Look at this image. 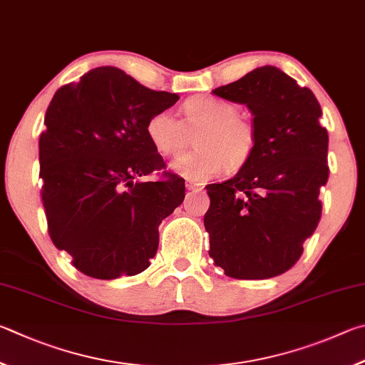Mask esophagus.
I'll return each instance as SVG.
<instances>
[{"label":"esophagus","instance_id":"34e87169","mask_svg":"<svg viewBox=\"0 0 365 365\" xmlns=\"http://www.w3.org/2000/svg\"><path fill=\"white\" fill-rule=\"evenodd\" d=\"M186 189L187 190H202V184L192 181V179H186Z\"/></svg>","mask_w":365,"mask_h":365}]
</instances>
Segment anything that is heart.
Segmentation results:
<instances>
[{
	"mask_svg": "<svg viewBox=\"0 0 365 365\" xmlns=\"http://www.w3.org/2000/svg\"><path fill=\"white\" fill-rule=\"evenodd\" d=\"M184 120L171 110L152 113L145 134L155 150L175 157L192 143L197 133V149L173 160L171 170L192 181H207L229 166H244L255 152L257 133L250 121L239 117L232 102L212 96H194L182 106Z\"/></svg>",
	"mask_w": 365,
	"mask_h": 365,
	"instance_id": "obj_1",
	"label": "heart"
}]
</instances>
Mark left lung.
<instances>
[{"label":"left lung","mask_w":365,"mask_h":365,"mask_svg":"<svg viewBox=\"0 0 365 365\" xmlns=\"http://www.w3.org/2000/svg\"><path fill=\"white\" fill-rule=\"evenodd\" d=\"M213 93L250 108L257 145L237 175L207 186L210 257L229 277H276L299 259L321 220L319 189L329 179L321 106L309 88L272 66Z\"/></svg>","instance_id":"left-lung-1"}]
</instances>
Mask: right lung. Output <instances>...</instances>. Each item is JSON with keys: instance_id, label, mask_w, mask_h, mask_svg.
Returning a JSON list of instances; mask_svg holds the SVG:
<instances>
[{"instance_id": "add662e5", "label": "right lung", "mask_w": 365, "mask_h": 365, "mask_svg": "<svg viewBox=\"0 0 365 365\" xmlns=\"http://www.w3.org/2000/svg\"><path fill=\"white\" fill-rule=\"evenodd\" d=\"M178 99L117 67H98L51 101L38 144L48 232L86 276H134L155 257L160 222L181 205L186 187L166 173L139 181L165 168L145 123Z\"/></svg>"}]
</instances>
